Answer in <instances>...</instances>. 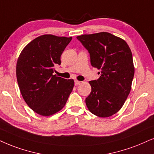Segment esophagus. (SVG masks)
<instances>
[{
    "mask_svg": "<svg viewBox=\"0 0 154 154\" xmlns=\"http://www.w3.org/2000/svg\"><path fill=\"white\" fill-rule=\"evenodd\" d=\"M80 83H81V82H79L78 80H75V86H77V85H79Z\"/></svg>",
    "mask_w": 154,
    "mask_h": 154,
    "instance_id": "34e87169",
    "label": "esophagus"
}]
</instances>
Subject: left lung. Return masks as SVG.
Instances as JSON below:
<instances>
[{
  "instance_id": "obj_1",
  "label": "left lung",
  "mask_w": 154,
  "mask_h": 154,
  "mask_svg": "<svg viewBox=\"0 0 154 154\" xmlns=\"http://www.w3.org/2000/svg\"><path fill=\"white\" fill-rule=\"evenodd\" d=\"M77 38L88 50L92 67L100 78L89 81L91 91L85 100L88 109L100 117H109L122 107L134 75L132 53L127 43L106 32L82 35Z\"/></svg>"
}]
</instances>
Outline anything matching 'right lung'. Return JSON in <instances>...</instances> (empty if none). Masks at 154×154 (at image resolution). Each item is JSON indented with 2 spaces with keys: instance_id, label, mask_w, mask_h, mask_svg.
Here are the masks:
<instances>
[{
  "instance_id": "right-lung-1",
  "label": "right lung",
  "mask_w": 154,
  "mask_h": 154,
  "mask_svg": "<svg viewBox=\"0 0 154 154\" xmlns=\"http://www.w3.org/2000/svg\"><path fill=\"white\" fill-rule=\"evenodd\" d=\"M72 37L39 36L25 47L17 59L16 77L21 94L29 107L42 116H50L64 107L72 91L73 79L53 75Z\"/></svg>"
}]
</instances>
